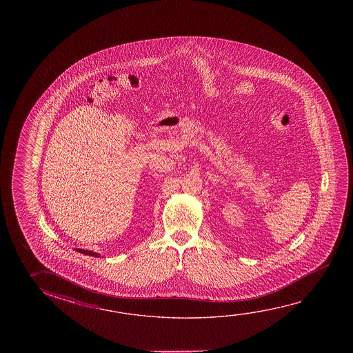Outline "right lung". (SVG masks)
<instances>
[{
  "label": "right lung",
  "mask_w": 353,
  "mask_h": 353,
  "mask_svg": "<svg viewBox=\"0 0 353 353\" xmlns=\"http://www.w3.org/2000/svg\"><path fill=\"white\" fill-rule=\"evenodd\" d=\"M77 252L80 254H88V256H93V257H101V254L99 252H93V251H88V250L75 249Z\"/></svg>",
  "instance_id": "add662e5"
}]
</instances>
